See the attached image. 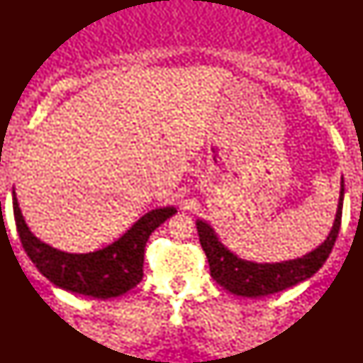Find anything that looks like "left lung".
Returning <instances> with one entry per match:
<instances>
[{
  "label": "left lung",
  "mask_w": 363,
  "mask_h": 363,
  "mask_svg": "<svg viewBox=\"0 0 363 363\" xmlns=\"http://www.w3.org/2000/svg\"><path fill=\"white\" fill-rule=\"evenodd\" d=\"M343 194H345V189H343L342 177L337 216H335L333 228L327 240L313 251H310L308 255L296 259L281 261V263H253V261L238 258L228 247L223 246V242L216 236L214 229L208 223L197 219V235H199V242L203 246L206 258H208L211 277L228 291L247 298L272 295V293L283 291L286 288L295 286L296 283L311 278L327 261L335 241H337L342 224Z\"/></svg>",
  "instance_id": "obj_1"
}]
</instances>
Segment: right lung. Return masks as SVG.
<instances>
[{"mask_svg": "<svg viewBox=\"0 0 363 363\" xmlns=\"http://www.w3.org/2000/svg\"><path fill=\"white\" fill-rule=\"evenodd\" d=\"M13 213L21 245L45 278L67 291L107 300L123 295L140 283L144 277L145 242L155 228L176 213V208L152 209L142 216L121 240L86 255L65 253L40 241L26 226L15 191Z\"/></svg>", "mask_w": 363, "mask_h": 363, "instance_id": "obj_1", "label": "right lung"}]
</instances>
